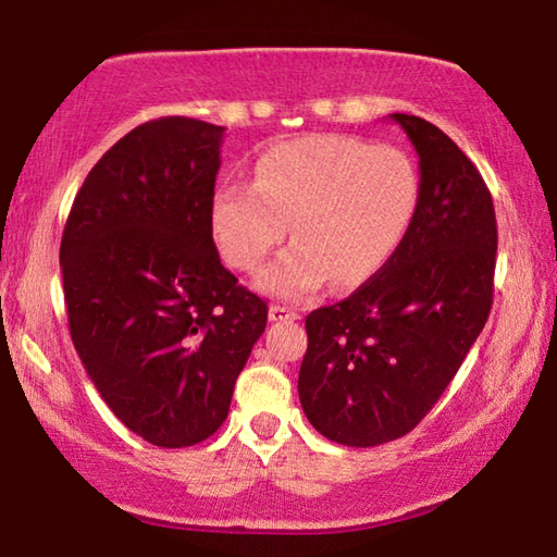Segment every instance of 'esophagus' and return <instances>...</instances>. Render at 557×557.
I'll return each mask as SVG.
<instances>
[{
	"label": "esophagus",
	"instance_id": "1",
	"mask_svg": "<svg viewBox=\"0 0 557 557\" xmlns=\"http://www.w3.org/2000/svg\"><path fill=\"white\" fill-rule=\"evenodd\" d=\"M300 312L289 310L285 305H270V320H277V323H287V320H297Z\"/></svg>",
	"mask_w": 557,
	"mask_h": 557
}]
</instances>
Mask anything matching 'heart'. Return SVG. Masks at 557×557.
<instances>
[{
    "mask_svg": "<svg viewBox=\"0 0 557 557\" xmlns=\"http://www.w3.org/2000/svg\"><path fill=\"white\" fill-rule=\"evenodd\" d=\"M421 203V176L396 146L312 133L275 144L255 163L252 186L219 184L209 207L211 237L234 270L260 268L264 293L297 300L331 277L354 287L373 277L409 234Z\"/></svg>",
    "mask_w": 557,
    "mask_h": 557,
    "instance_id": "1",
    "label": "heart"
}]
</instances>
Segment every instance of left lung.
<instances>
[{
    "label": "left lung",
    "instance_id": "8db88e82",
    "mask_svg": "<svg viewBox=\"0 0 557 557\" xmlns=\"http://www.w3.org/2000/svg\"><path fill=\"white\" fill-rule=\"evenodd\" d=\"M391 119L419 153L417 219L371 280L305 318L302 411L346 446L394 442L432 411L487 323L495 293L497 219L482 174L434 123Z\"/></svg>",
    "mask_w": 557,
    "mask_h": 557
}]
</instances>
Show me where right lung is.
<instances>
[{
    "label": "right lung",
    "instance_id": "obj_1",
    "mask_svg": "<svg viewBox=\"0 0 557 557\" xmlns=\"http://www.w3.org/2000/svg\"><path fill=\"white\" fill-rule=\"evenodd\" d=\"M222 125L148 121L108 148L60 242L67 323L98 394L163 449L224 424L268 302L219 260L209 207Z\"/></svg>",
    "mask_w": 557,
    "mask_h": 557
}]
</instances>
